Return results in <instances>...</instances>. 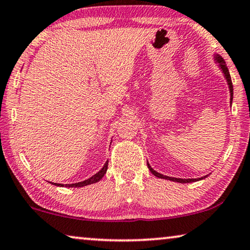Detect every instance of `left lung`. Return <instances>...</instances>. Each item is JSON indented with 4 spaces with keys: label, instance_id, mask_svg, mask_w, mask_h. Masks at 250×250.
<instances>
[{
    "label": "left lung",
    "instance_id": "obj_1",
    "mask_svg": "<svg viewBox=\"0 0 250 250\" xmlns=\"http://www.w3.org/2000/svg\"><path fill=\"white\" fill-rule=\"evenodd\" d=\"M214 59L215 62H218L219 66H220V68L222 70V73L225 74V77L227 80V83L229 85V91H230V102H232V98H233V86H232V82H231V77H230V74H229V70H228V67L226 66V62L225 59H223L221 56L219 55H214ZM147 166L150 172L155 175L156 177H159V178H164V180H169V181H173V182H177V183H192V182H196V181H200V180H203V178H206L207 176H203L201 178H176V177H169V176H165V175H163L161 173H157L156 170H154L151 168V166L149 165V163L147 162Z\"/></svg>",
    "mask_w": 250,
    "mask_h": 250
}]
</instances>
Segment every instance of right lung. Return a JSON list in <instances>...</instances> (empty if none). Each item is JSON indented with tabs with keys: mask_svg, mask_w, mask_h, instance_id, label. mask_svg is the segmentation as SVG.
I'll return each mask as SVG.
<instances>
[{
	"mask_svg": "<svg viewBox=\"0 0 250 250\" xmlns=\"http://www.w3.org/2000/svg\"><path fill=\"white\" fill-rule=\"evenodd\" d=\"M107 164H109V161H106V163L104 164V166L102 167V169L100 170L99 173H96L95 175H93L92 177H89L88 180H85L83 182H78V183H74V184H66L65 186L66 188H82V186H86L89 184H93V183H96V182H99L101 178L104 176V174L106 173V169H107ZM51 183V182H50ZM57 186H64V184H57V183H53Z\"/></svg>",
	"mask_w": 250,
	"mask_h": 250,
	"instance_id": "right-lung-1",
	"label": "right lung"
}]
</instances>
